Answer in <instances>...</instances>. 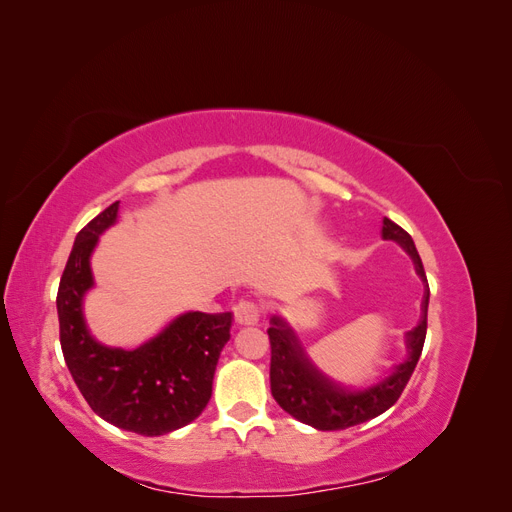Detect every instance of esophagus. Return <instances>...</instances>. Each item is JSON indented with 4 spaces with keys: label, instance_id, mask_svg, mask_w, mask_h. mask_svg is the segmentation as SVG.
<instances>
[{
    "label": "esophagus",
    "instance_id": "34e87169",
    "mask_svg": "<svg viewBox=\"0 0 512 512\" xmlns=\"http://www.w3.org/2000/svg\"><path fill=\"white\" fill-rule=\"evenodd\" d=\"M260 305L256 301H241L235 307V320L239 324H256L260 320Z\"/></svg>",
    "mask_w": 512,
    "mask_h": 512
}]
</instances>
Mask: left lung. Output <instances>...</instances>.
I'll return each instance as SVG.
<instances>
[{
	"mask_svg": "<svg viewBox=\"0 0 512 512\" xmlns=\"http://www.w3.org/2000/svg\"><path fill=\"white\" fill-rule=\"evenodd\" d=\"M382 237L397 241L412 256L416 273L427 282L421 256H418L412 237L408 232L384 218ZM427 305L429 288L421 305V320L416 327L406 333L408 359L395 365V369L382 382L367 386L363 391L346 389V386L333 382L307 359L303 346L294 333L286 327L282 318L273 316L271 327L267 329L271 342V395L288 414L297 421L312 425L320 431L348 429L359 423L376 418L389 410L399 395L404 393L412 371L423 352L427 335Z\"/></svg>",
	"mask_w": 512,
	"mask_h": 512,
	"instance_id": "8db88e82",
	"label": "left lung"
}]
</instances>
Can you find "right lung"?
<instances>
[{"instance_id": "right-lung-1", "label": "right lung", "mask_w": 512, "mask_h": 512, "mask_svg": "<svg viewBox=\"0 0 512 512\" xmlns=\"http://www.w3.org/2000/svg\"><path fill=\"white\" fill-rule=\"evenodd\" d=\"M119 203L96 215L72 245L57 290L59 342L70 374L89 408L104 421L141 436H164L203 414L232 314L190 312L136 350L106 348L91 339L81 312L94 284L89 256L117 220Z\"/></svg>"}]
</instances>
